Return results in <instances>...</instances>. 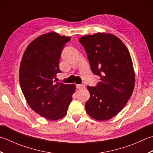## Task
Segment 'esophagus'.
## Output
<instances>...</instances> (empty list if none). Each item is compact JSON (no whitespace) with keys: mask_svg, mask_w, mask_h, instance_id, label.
Listing matches in <instances>:
<instances>
[{"mask_svg":"<svg viewBox=\"0 0 153 153\" xmlns=\"http://www.w3.org/2000/svg\"><path fill=\"white\" fill-rule=\"evenodd\" d=\"M76 88L78 89H83L85 88V85H82V84H78V85H76Z\"/></svg>","mask_w":153,"mask_h":153,"instance_id":"1","label":"esophagus"}]
</instances>
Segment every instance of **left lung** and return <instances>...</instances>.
I'll return each instance as SVG.
<instances>
[{"mask_svg": "<svg viewBox=\"0 0 153 153\" xmlns=\"http://www.w3.org/2000/svg\"><path fill=\"white\" fill-rule=\"evenodd\" d=\"M88 55L91 70L101 77L95 87L88 86L90 97L86 112L98 121H107L117 115L132 95L134 74L127 48L116 36L96 33L79 39Z\"/></svg>", "mask_w": 153, "mask_h": 153, "instance_id": "8db88e82", "label": "left lung"}]
</instances>
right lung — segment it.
<instances>
[{"mask_svg":"<svg viewBox=\"0 0 153 153\" xmlns=\"http://www.w3.org/2000/svg\"><path fill=\"white\" fill-rule=\"evenodd\" d=\"M70 40L56 32L41 35L30 43L20 62L19 81L24 96L33 111L48 120L66 115L76 90L75 84L54 80L61 72L63 47Z\"/></svg>","mask_w":153,"mask_h":153,"instance_id":"right-lung-1","label":"right lung"}]
</instances>
